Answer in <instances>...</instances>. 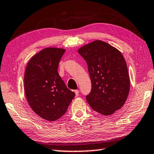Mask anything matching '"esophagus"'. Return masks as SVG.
<instances>
[{"instance_id": "obj_1", "label": "esophagus", "mask_w": 154, "mask_h": 154, "mask_svg": "<svg viewBox=\"0 0 154 154\" xmlns=\"http://www.w3.org/2000/svg\"><path fill=\"white\" fill-rule=\"evenodd\" d=\"M75 96H79V90H75Z\"/></svg>"}]
</instances>
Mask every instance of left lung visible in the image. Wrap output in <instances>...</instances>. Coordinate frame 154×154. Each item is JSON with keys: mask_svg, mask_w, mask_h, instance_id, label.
<instances>
[{"mask_svg": "<svg viewBox=\"0 0 154 154\" xmlns=\"http://www.w3.org/2000/svg\"><path fill=\"white\" fill-rule=\"evenodd\" d=\"M87 62L92 90L86 100L93 110L109 116L124 105L130 91L126 60L118 49L100 40L78 49Z\"/></svg>", "mask_w": 154, "mask_h": 154, "instance_id": "8db88e82", "label": "left lung"}]
</instances>
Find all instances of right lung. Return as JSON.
<instances>
[{
  "label": "right lung",
  "mask_w": 154,
  "mask_h": 154,
  "mask_svg": "<svg viewBox=\"0 0 154 154\" xmlns=\"http://www.w3.org/2000/svg\"><path fill=\"white\" fill-rule=\"evenodd\" d=\"M65 51L63 48H44L29 60L26 67L24 90L28 103L36 114L48 121L60 118L75 96L58 72Z\"/></svg>",
  "instance_id": "obj_1"
}]
</instances>
